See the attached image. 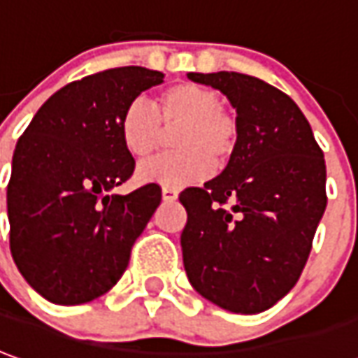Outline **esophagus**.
I'll return each mask as SVG.
<instances>
[{"label": "esophagus", "mask_w": 358, "mask_h": 358, "mask_svg": "<svg viewBox=\"0 0 358 358\" xmlns=\"http://www.w3.org/2000/svg\"><path fill=\"white\" fill-rule=\"evenodd\" d=\"M177 194H179V191L173 189V187H164L162 189V196H164L165 203H173L175 199H177Z\"/></svg>", "instance_id": "1"}]
</instances>
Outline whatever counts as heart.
I'll use <instances>...</instances> for the list:
<instances>
[{
    "instance_id": "b5f03b06",
    "label": "heart",
    "mask_w": 358,
    "mask_h": 358,
    "mask_svg": "<svg viewBox=\"0 0 358 358\" xmlns=\"http://www.w3.org/2000/svg\"><path fill=\"white\" fill-rule=\"evenodd\" d=\"M120 140L130 155L144 159L162 146L165 132H173V154L159 155L138 167L142 183L185 187L203 181L210 171L230 164L238 148L240 128L222 107V97L196 83H173L157 95L155 108L132 101L120 117Z\"/></svg>"
}]
</instances>
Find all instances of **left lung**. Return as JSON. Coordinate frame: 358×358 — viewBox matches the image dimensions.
<instances>
[{
  "label": "left lung",
  "mask_w": 358,
  "mask_h": 358,
  "mask_svg": "<svg viewBox=\"0 0 358 358\" xmlns=\"http://www.w3.org/2000/svg\"><path fill=\"white\" fill-rule=\"evenodd\" d=\"M220 90L238 117V148L204 187H187L181 234L187 277L236 314L275 306L296 285L327 204L325 159L294 101L238 71L187 73Z\"/></svg>",
  "instance_id": "obj_1"
}]
</instances>
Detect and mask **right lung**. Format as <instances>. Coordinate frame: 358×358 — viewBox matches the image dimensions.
I'll use <instances>...</instances> for the list:
<instances>
[{
	"instance_id": "1",
	"label": "right lung",
	"mask_w": 358,
	"mask_h": 358,
	"mask_svg": "<svg viewBox=\"0 0 358 358\" xmlns=\"http://www.w3.org/2000/svg\"><path fill=\"white\" fill-rule=\"evenodd\" d=\"M162 81V71L140 66L71 81L17 142L7 185L9 248L24 280L54 304H83L115 287L162 203L157 183L110 193L136 165L122 146L120 117Z\"/></svg>"
}]
</instances>
